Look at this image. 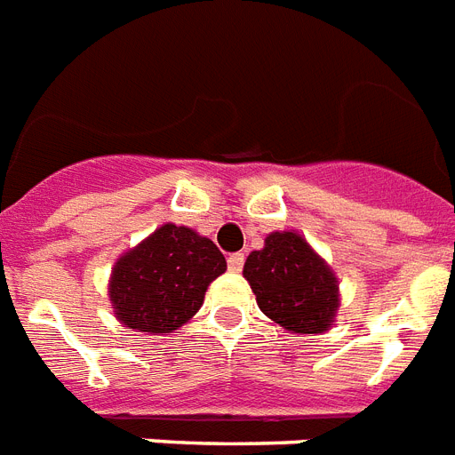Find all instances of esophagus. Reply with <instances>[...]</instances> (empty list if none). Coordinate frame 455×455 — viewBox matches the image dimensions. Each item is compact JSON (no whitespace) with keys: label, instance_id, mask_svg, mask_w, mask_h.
<instances>
[{"label":"esophagus","instance_id":"obj_1","mask_svg":"<svg viewBox=\"0 0 455 455\" xmlns=\"http://www.w3.org/2000/svg\"><path fill=\"white\" fill-rule=\"evenodd\" d=\"M228 267H230L232 272H242V267H244V253H232V256L228 258Z\"/></svg>","mask_w":455,"mask_h":455}]
</instances>
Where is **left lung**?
I'll return each instance as SVG.
<instances>
[{"instance_id": "left-lung-1", "label": "left lung", "mask_w": 455, "mask_h": 455, "mask_svg": "<svg viewBox=\"0 0 455 455\" xmlns=\"http://www.w3.org/2000/svg\"><path fill=\"white\" fill-rule=\"evenodd\" d=\"M244 277L258 307L293 333H324L336 317L338 279L324 258L296 232H272L260 251H251Z\"/></svg>"}]
</instances>
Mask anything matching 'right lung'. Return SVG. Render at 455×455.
<instances>
[{"mask_svg":"<svg viewBox=\"0 0 455 455\" xmlns=\"http://www.w3.org/2000/svg\"><path fill=\"white\" fill-rule=\"evenodd\" d=\"M225 270L211 239L185 225H162L112 267L115 315L129 329L171 333L197 315L209 284Z\"/></svg>","mask_w":455,"mask_h":455,"instance_id":"1","label":"right lung"}]
</instances>
